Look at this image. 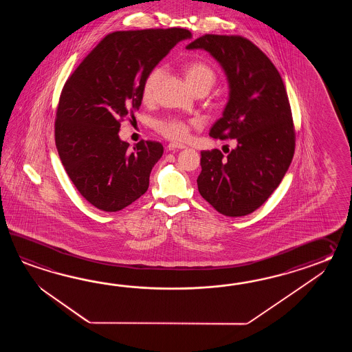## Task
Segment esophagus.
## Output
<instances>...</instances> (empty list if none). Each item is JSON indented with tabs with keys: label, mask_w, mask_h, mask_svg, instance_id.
Returning <instances> with one entry per match:
<instances>
[{
	"label": "esophagus",
	"mask_w": 352,
	"mask_h": 352,
	"mask_svg": "<svg viewBox=\"0 0 352 352\" xmlns=\"http://www.w3.org/2000/svg\"><path fill=\"white\" fill-rule=\"evenodd\" d=\"M184 148H186V146L179 144V143H170L167 146V150L168 151L184 150Z\"/></svg>",
	"instance_id": "esophagus-1"
}]
</instances>
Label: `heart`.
<instances>
[{
    "mask_svg": "<svg viewBox=\"0 0 352 352\" xmlns=\"http://www.w3.org/2000/svg\"><path fill=\"white\" fill-rule=\"evenodd\" d=\"M165 75V67L158 65L146 75L142 85V98L144 100H151L155 97L158 84ZM186 80L195 93L205 91L209 93L211 88L217 84V73L214 67L204 61H192L185 70ZM155 128L158 133L165 135L173 141H185L190 135V124L177 117H165L155 120Z\"/></svg>",
    "mask_w": 352,
    "mask_h": 352,
    "instance_id": "b5f03b06",
    "label": "heart"
}]
</instances>
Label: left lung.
Here are the masks:
<instances>
[{
	"label": "left lung",
	"instance_id": "1",
	"mask_svg": "<svg viewBox=\"0 0 352 352\" xmlns=\"http://www.w3.org/2000/svg\"><path fill=\"white\" fill-rule=\"evenodd\" d=\"M186 49L209 52L224 69L229 100L209 135L236 144L226 156L202 151L199 192L225 217H244L268 200L292 162L296 132L285 84L270 58L243 36L206 34Z\"/></svg>",
	"mask_w": 352,
	"mask_h": 352
}]
</instances>
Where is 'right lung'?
Instances as JSON below:
<instances>
[{"label":"right lung","mask_w":352,"mask_h":352,"mask_svg":"<svg viewBox=\"0 0 352 352\" xmlns=\"http://www.w3.org/2000/svg\"><path fill=\"white\" fill-rule=\"evenodd\" d=\"M190 38L179 28L108 34L64 84L55 144L67 176L97 209L120 211L147 191L164 146L142 140L129 148L118 135L120 122L142 103L146 75Z\"/></svg>","instance_id":"obj_1"}]
</instances>
